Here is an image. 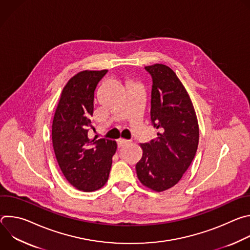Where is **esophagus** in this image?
I'll use <instances>...</instances> for the list:
<instances>
[{
	"label": "esophagus",
	"instance_id": "esophagus-1",
	"mask_svg": "<svg viewBox=\"0 0 250 250\" xmlns=\"http://www.w3.org/2000/svg\"><path fill=\"white\" fill-rule=\"evenodd\" d=\"M128 142H129V140H126V139H124V138H120V139L118 140V146H119V147H122V146L127 145Z\"/></svg>",
	"mask_w": 250,
	"mask_h": 250
}]
</instances>
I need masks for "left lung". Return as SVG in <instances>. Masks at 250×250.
I'll use <instances>...</instances> for the list:
<instances>
[{"mask_svg": "<svg viewBox=\"0 0 250 250\" xmlns=\"http://www.w3.org/2000/svg\"><path fill=\"white\" fill-rule=\"evenodd\" d=\"M152 77L150 119L156 139L140 144L135 165L141 184L156 192L175 186L192 163L199 144V125L192 101L174 71L164 64L146 66Z\"/></svg>", "mask_w": 250, "mask_h": 250, "instance_id": "1", "label": "left lung"}]
</instances>
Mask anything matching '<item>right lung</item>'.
<instances>
[{"mask_svg":"<svg viewBox=\"0 0 250 250\" xmlns=\"http://www.w3.org/2000/svg\"><path fill=\"white\" fill-rule=\"evenodd\" d=\"M108 70H85L62 90L52 122V145L67 181L78 190L93 192L109 179L117 142L89 138L95 90Z\"/></svg>","mask_w":250,"mask_h":250,"instance_id":"right-lung-1","label":"right lung"}]
</instances>
